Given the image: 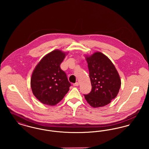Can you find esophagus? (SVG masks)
Segmentation results:
<instances>
[{"label":"esophagus","mask_w":149,"mask_h":149,"mask_svg":"<svg viewBox=\"0 0 149 149\" xmlns=\"http://www.w3.org/2000/svg\"><path fill=\"white\" fill-rule=\"evenodd\" d=\"M73 85H74V86H78V85H79V83H78V82H76L75 83L73 84Z\"/></svg>","instance_id":"1"}]
</instances>
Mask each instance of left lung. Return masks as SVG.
<instances>
[{"mask_svg":"<svg viewBox=\"0 0 149 149\" xmlns=\"http://www.w3.org/2000/svg\"><path fill=\"white\" fill-rule=\"evenodd\" d=\"M92 91L84 94L87 102L94 108L106 106L116 97L121 85L120 75L112 61L97 52L86 57Z\"/></svg>","mask_w":149,"mask_h":149,"instance_id":"8db88e82","label":"left lung"}]
</instances>
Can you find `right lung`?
I'll return each instance as SVG.
<instances>
[{
    "instance_id": "add662e5",
    "label": "right lung",
    "mask_w": 149,
    "mask_h": 149,
    "mask_svg": "<svg viewBox=\"0 0 149 149\" xmlns=\"http://www.w3.org/2000/svg\"><path fill=\"white\" fill-rule=\"evenodd\" d=\"M66 54L52 51L43 57L32 72L31 86L33 95L44 104L55 106L63 99L71 84L60 68Z\"/></svg>"
}]
</instances>
